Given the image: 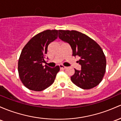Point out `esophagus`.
Listing matches in <instances>:
<instances>
[{"instance_id": "1", "label": "esophagus", "mask_w": 121, "mask_h": 121, "mask_svg": "<svg viewBox=\"0 0 121 121\" xmlns=\"http://www.w3.org/2000/svg\"><path fill=\"white\" fill-rule=\"evenodd\" d=\"M59 67L60 69H66V67L65 66L63 65H59Z\"/></svg>"}]
</instances>
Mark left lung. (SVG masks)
<instances>
[{"label":"left lung","instance_id":"left-lung-1","mask_svg":"<svg viewBox=\"0 0 121 121\" xmlns=\"http://www.w3.org/2000/svg\"><path fill=\"white\" fill-rule=\"evenodd\" d=\"M59 38L68 42L72 49L73 56L79 57L82 70L75 69L71 77L76 86L84 90L97 86L106 72V59L103 50L94 39L76 30H60Z\"/></svg>","mask_w":121,"mask_h":121}]
</instances>
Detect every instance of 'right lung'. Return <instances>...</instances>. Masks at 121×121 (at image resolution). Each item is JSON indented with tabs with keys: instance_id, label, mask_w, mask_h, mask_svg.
<instances>
[{
	"instance_id": "obj_1",
	"label": "right lung",
	"mask_w": 121,
	"mask_h": 121,
	"mask_svg": "<svg viewBox=\"0 0 121 121\" xmlns=\"http://www.w3.org/2000/svg\"><path fill=\"white\" fill-rule=\"evenodd\" d=\"M58 30H46L38 33L23 47L19 56L18 71L21 82L26 88L41 91L53 83L59 66L54 68L42 65L48 47L58 38Z\"/></svg>"
}]
</instances>
